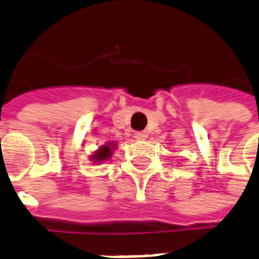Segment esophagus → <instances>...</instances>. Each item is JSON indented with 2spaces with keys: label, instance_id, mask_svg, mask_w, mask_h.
<instances>
[{
  "label": "esophagus",
  "instance_id": "obj_1",
  "mask_svg": "<svg viewBox=\"0 0 259 259\" xmlns=\"http://www.w3.org/2000/svg\"><path fill=\"white\" fill-rule=\"evenodd\" d=\"M134 137L137 138V140H147L148 133L147 132H136V133H134Z\"/></svg>",
  "mask_w": 259,
  "mask_h": 259
}]
</instances>
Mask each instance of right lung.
Listing matches in <instances>:
<instances>
[{"mask_svg": "<svg viewBox=\"0 0 259 259\" xmlns=\"http://www.w3.org/2000/svg\"><path fill=\"white\" fill-rule=\"evenodd\" d=\"M115 148V144L108 143L106 145H102L98 151L94 152V155L91 156V160H94V163H102V161L110 159L112 155V149Z\"/></svg>", "mask_w": 259, "mask_h": 259, "instance_id": "1", "label": "right lung"}]
</instances>
